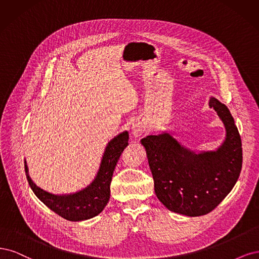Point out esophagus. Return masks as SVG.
Instances as JSON below:
<instances>
[{
  "label": "esophagus",
  "instance_id": "34e87169",
  "mask_svg": "<svg viewBox=\"0 0 259 259\" xmlns=\"http://www.w3.org/2000/svg\"><path fill=\"white\" fill-rule=\"evenodd\" d=\"M131 131H132V135L135 136V137H140V136H142V135H143V133H144V131H145L143 123H141V122H135V123L132 124Z\"/></svg>",
  "mask_w": 259,
  "mask_h": 259
}]
</instances>
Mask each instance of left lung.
Masks as SVG:
<instances>
[{
    "instance_id": "1",
    "label": "left lung",
    "mask_w": 259,
    "mask_h": 259,
    "mask_svg": "<svg viewBox=\"0 0 259 259\" xmlns=\"http://www.w3.org/2000/svg\"><path fill=\"white\" fill-rule=\"evenodd\" d=\"M208 105L226 130L215 151L196 153L166 131L141 140L157 198L168 210L191 218L213 211L236 185L242 168L241 138L228 107L214 97Z\"/></svg>"
}]
</instances>
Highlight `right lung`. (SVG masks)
Segmentation results:
<instances>
[{
  "label": "right lung",
  "instance_id": "right-lung-1",
  "mask_svg": "<svg viewBox=\"0 0 259 259\" xmlns=\"http://www.w3.org/2000/svg\"><path fill=\"white\" fill-rule=\"evenodd\" d=\"M129 133L122 131L108 142L94 181L78 191L56 195L38 187L29 175L24 161L27 180L34 195L52 211L71 222L93 219L103 211L111 196V182L115 166L124 148L128 145Z\"/></svg>",
  "mask_w": 259,
  "mask_h": 259
}]
</instances>
